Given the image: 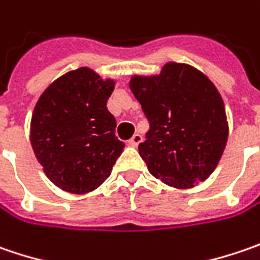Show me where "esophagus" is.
Segmentation results:
<instances>
[{
	"mask_svg": "<svg viewBox=\"0 0 260 260\" xmlns=\"http://www.w3.org/2000/svg\"><path fill=\"white\" fill-rule=\"evenodd\" d=\"M142 142V135L141 134H134V137L129 140V144L132 147H138V144Z\"/></svg>",
	"mask_w": 260,
	"mask_h": 260,
	"instance_id": "34e87169",
	"label": "esophagus"
}]
</instances>
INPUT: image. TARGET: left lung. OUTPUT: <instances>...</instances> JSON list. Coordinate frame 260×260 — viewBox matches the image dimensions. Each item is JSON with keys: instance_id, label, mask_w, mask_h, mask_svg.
<instances>
[{"instance_id": "1", "label": "left lung", "mask_w": 260, "mask_h": 260, "mask_svg": "<svg viewBox=\"0 0 260 260\" xmlns=\"http://www.w3.org/2000/svg\"><path fill=\"white\" fill-rule=\"evenodd\" d=\"M131 91L150 122L138 145L148 172L169 186L189 189L217 167L229 138L217 87L187 63L167 62L151 77L134 75Z\"/></svg>"}]
</instances>
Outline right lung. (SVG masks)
I'll return each instance as SVG.
<instances>
[{"mask_svg": "<svg viewBox=\"0 0 260 260\" xmlns=\"http://www.w3.org/2000/svg\"><path fill=\"white\" fill-rule=\"evenodd\" d=\"M115 88L83 67L63 74L39 97L30 122V142L45 175L70 193H87L112 172L125 144L106 108Z\"/></svg>", "mask_w": 260, "mask_h": 260, "instance_id": "1", "label": "right lung"}]
</instances>
